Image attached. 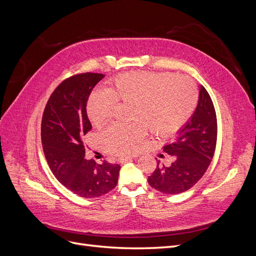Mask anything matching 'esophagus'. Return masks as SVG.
Listing matches in <instances>:
<instances>
[{"label": "esophagus", "mask_w": 256, "mask_h": 256, "mask_svg": "<svg viewBox=\"0 0 256 256\" xmlns=\"http://www.w3.org/2000/svg\"><path fill=\"white\" fill-rule=\"evenodd\" d=\"M134 159V156H126V157H122L120 158V164H127V162L131 161Z\"/></svg>", "instance_id": "1"}]
</instances>
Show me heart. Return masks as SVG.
I'll use <instances>...</instances> for the list:
<instances>
[{"instance_id": "heart-1", "label": "heart", "mask_w": 256, "mask_h": 256, "mask_svg": "<svg viewBox=\"0 0 256 256\" xmlns=\"http://www.w3.org/2000/svg\"><path fill=\"white\" fill-rule=\"evenodd\" d=\"M198 97L196 85L187 76L127 72L118 76L111 88L92 92L86 111L92 125L100 126L111 118L118 102L131 104L130 120L140 122L154 136H168L188 122ZM144 136L145 129L138 122L113 124L99 134V141L106 152L124 154Z\"/></svg>"}]
</instances>
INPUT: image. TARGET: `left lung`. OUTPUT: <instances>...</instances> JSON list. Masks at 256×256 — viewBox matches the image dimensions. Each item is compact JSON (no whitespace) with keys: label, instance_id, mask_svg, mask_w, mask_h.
Here are the masks:
<instances>
[{"label":"left lung","instance_id":"8db88e82","mask_svg":"<svg viewBox=\"0 0 256 256\" xmlns=\"http://www.w3.org/2000/svg\"><path fill=\"white\" fill-rule=\"evenodd\" d=\"M216 143L214 106L202 85L194 113L178 131L175 141L164 146V150L173 156V162L166 166L158 160L156 170L148 176L150 187L166 194H177L192 188L210 164Z\"/></svg>","mask_w":256,"mask_h":256}]
</instances>
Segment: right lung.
Returning <instances> with one entry per match:
<instances>
[{
    "instance_id": "add662e5",
    "label": "right lung",
    "mask_w": 256,
    "mask_h": 256,
    "mask_svg": "<svg viewBox=\"0 0 256 256\" xmlns=\"http://www.w3.org/2000/svg\"><path fill=\"white\" fill-rule=\"evenodd\" d=\"M102 74H80L62 82L50 96L42 120V142L52 173L81 198H98L115 188L120 166L86 160L83 136L92 129L86 104Z\"/></svg>"
}]
</instances>
